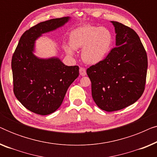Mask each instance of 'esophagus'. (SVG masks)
Returning <instances> with one entry per match:
<instances>
[{
    "instance_id": "1",
    "label": "esophagus",
    "mask_w": 157,
    "mask_h": 157,
    "mask_svg": "<svg viewBox=\"0 0 157 157\" xmlns=\"http://www.w3.org/2000/svg\"><path fill=\"white\" fill-rule=\"evenodd\" d=\"M79 72H80V75L82 76H84L86 75V71L85 68L81 67L80 69H79Z\"/></svg>"
}]
</instances>
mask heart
I'll return each instance as SVG.
<instances>
[{
	"label": "heart",
	"mask_w": 157,
	"mask_h": 157,
	"mask_svg": "<svg viewBox=\"0 0 157 157\" xmlns=\"http://www.w3.org/2000/svg\"><path fill=\"white\" fill-rule=\"evenodd\" d=\"M70 46L64 49L68 54H74V49L82 50V59L86 63L96 64L102 61L110 51L113 36L108 29L86 25L74 29L70 33Z\"/></svg>",
	"instance_id": "obj_1"
}]
</instances>
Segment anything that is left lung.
<instances>
[{
    "instance_id": "obj_1",
    "label": "left lung",
    "mask_w": 157,
    "mask_h": 157,
    "mask_svg": "<svg viewBox=\"0 0 157 157\" xmlns=\"http://www.w3.org/2000/svg\"><path fill=\"white\" fill-rule=\"evenodd\" d=\"M116 47L100 63L90 66L86 73L91 82L96 104L111 112L136 101L145 89L147 55L138 34L117 21Z\"/></svg>"
}]
</instances>
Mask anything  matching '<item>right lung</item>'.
Instances as JSON below:
<instances>
[{"label": "right lung", "mask_w": 157, "mask_h": 157, "mask_svg": "<svg viewBox=\"0 0 157 157\" xmlns=\"http://www.w3.org/2000/svg\"><path fill=\"white\" fill-rule=\"evenodd\" d=\"M68 20L69 17L53 18L31 27L23 33L13 54L15 96L23 106L37 114L48 115L56 111L79 75L78 66H66L58 58L40 59L33 53L36 38Z\"/></svg>", "instance_id": "add662e5"}]
</instances>
